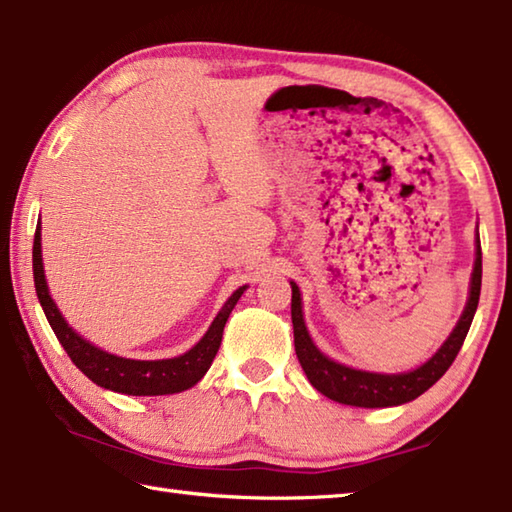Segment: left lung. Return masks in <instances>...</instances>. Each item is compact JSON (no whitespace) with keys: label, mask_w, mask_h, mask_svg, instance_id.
<instances>
[{"label":"left lung","mask_w":512,"mask_h":512,"mask_svg":"<svg viewBox=\"0 0 512 512\" xmlns=\"http://www.w3.org/2000/svg\"><path fill=\"white\" fill-rule=\"evenodd\" d=\"M481 296V241L476 232V259L470 282V298L463 309V316L458 318L454 332L440 345V350L433 357L422 363L420 368L400 375H379V372L354 370L327 359L320 352L305 327L302 318V298L296 282H291V320H293V343L296 354L307 379L318 393H323L329 400L350 406H363V409H384V406H400L420 397L424 391L436 384L452 366L458 350L463 348V341L470 332L472 318Z\"/></svg>","instance_id":"1"}]
</instances>
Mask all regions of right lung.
I'll return each mask as SVG.
<instances>
[{
  "instance_id": "1",
  "label": "right lung",
  "mask_w": 512,
  "mask_h": 512,
  "mask_svg": "<svg viewBox=\"0 0 512 512\" xmlns=\"http://www.w3.org/2000/svg\"><path fill=\"white\" fill-rule=\"evenodd\" d=\"M33 282H36L38 300L42 309H45L49 325L54 329L60 345L65 348L67 357L74 361V366L79 368L85 377L92 379L97 386L124 395H171L187 391V388L198 384L205 372L210 370L216 352H219L225 320L230 318V311L235 309L241 293L246 291V287H239L232 293L219 314H216L214 323L207 329L203 339L189 352L173 359L135 361L103 352L101 348L92 345L90 341H85L81 334H76L74 329L67 325V320L58 311L56 302L49 296L45 268H42L40 223L36 228V237H33Z\"/></svg>"
}]
</instances>
